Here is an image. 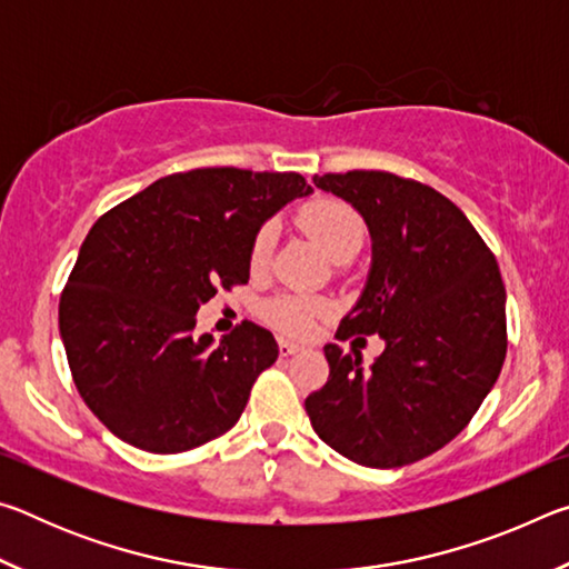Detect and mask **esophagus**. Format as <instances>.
Listing matches in <instances>:
<instances>
[{
  "label": "esophagus",
  "mask_w": 569,
  "mask_h": 569,
  "mask_svg": "<svg viewBox=\"0 0 569 569\" xmlns=\"http://www.w3.org/2000/svg\"><path fill=\"white\" fill-rule=\"evenodd\" d=\"M301 349H303L301 343L288 341V339H278V353H281V356H293V353H298Z\"/></svg>",
  "instance_id": "esophagus-1"
}]
</instances>
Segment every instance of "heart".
Listing matches in <instances>:
<instances>
[{
  "label": "heart",
  "mask_w": 569,
  "mask_h": 569,
  "mask_svg": "<svg viewBox=\"0 0 569 569\" xmlns=\"http://www.w3.org/2000/svg\"><path fill=\"white\" fill-rule=\"evenodd\" d=\"M296 220L336 263L351 261L363 246L366 223L359 210L351 203H346V200L316 198L298 210ZM273 243L276 226L268 220V223L258 226L253 238H250V271H263L268 258L273 253ZM323 313H329V303L321 301V298H306L296 293H281L263 306L266 321H271L276 329L293 336H303L311 331L316 319Z\"/></svg>",
  "instance_id": "obj_1"
}]
</instances>
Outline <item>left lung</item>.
<instances>
[{
    "label": "left lung",
    "instance_id": "left-lung-1",
    "mask_svg": "<svg viewBox=\"0 0 569 569\" xmlns=\"http://www.w3.org/2000/svg\"><path fill=\"white\" fill-rule=\"evenodd\" d=\"M313 182L349 200L373 238L369 283L336 339L379 333L387 349L363 371L359 353L326 343L329 381L306 413L356 465H413L467 427L502 371V273L469 218L419 180L349 170Z\"/></svg>",
    "mask_w": 569,
    "mask_h": 569
}]
</instances>
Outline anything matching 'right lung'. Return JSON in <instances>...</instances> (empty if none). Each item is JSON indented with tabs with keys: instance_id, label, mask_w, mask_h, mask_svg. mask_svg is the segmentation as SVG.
<instances>
[{
	"instance_id": "obj_1",
	"label": "right lung",
	"mask_w": 569,
	"mask_h": 569,
	"mask_svg": "<svg viewBox=\"0 0 569 569\" xmlns=\"http://www.w3.org/2000/svg\"><path fill=\"white\" fill-rule=\"evenodd\" d=\"M313 188L298 172H172L98 218L60 296L72 381L114 437L152 455L216 439L278 359L271 331L240 321L220 343L196 313L248 283L250 238Z\"/></svg>"
}]
</instances>
